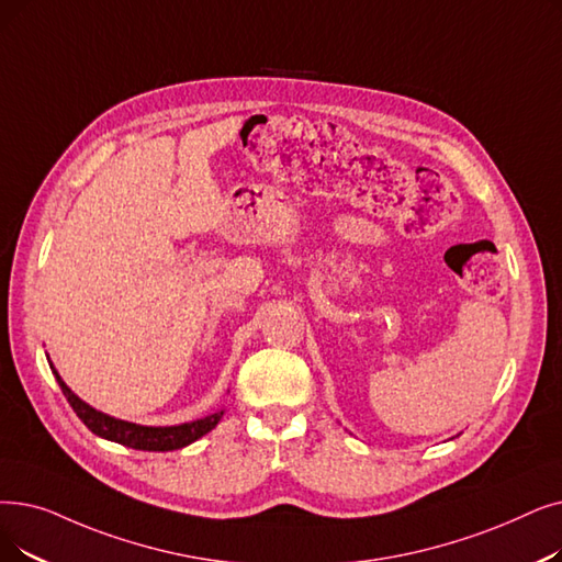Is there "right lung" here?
<instances>
[{"label": "right lung", "instance_id": "right-lung-1", "mask_svg": "<svg viewBox=\"0 0 562 562\" xmlns=\"http://www.w3.org/2000/svg\"><path fill=\"white\" fill-rule=\"evenodd\" d=\"M53 368V364H50ZM55 372V368H53ZM61 393L68 400V404L72 406V411L78 413V418L95 434L103 436L108 441L121 443L133 450H149V452H169V450H179L190 446L192 441H198L204 434H209L217 423H221L223 413H213V416H206L202 420L194 423H186V425H177V427H142V425H133L126 420H116L105 416V413L91 408L89 404H85L80 397H76L70 393V387L59 379V374L55 372Z\"/></svg>", "mask_w": 562, "mask_h": 562}]
</instances>
